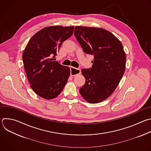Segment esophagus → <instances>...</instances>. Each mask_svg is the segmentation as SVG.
<instances>
[{
  "mask_svg": "<svg viewBox=\"0 0 151 151\" xmlns=\"http://www.w3.org/2000/svg\"><path fill=\"white\" fill-rule=\"evenodd\" d=\"M70 75L72 76H75L78 74H80L81 72L80 69H76L72 66H70Z\"/></svg>",
  "mask_w": 151,
  "mask_h": 151,
  "instance_id": "34e87169",
  "label": "esophagus"
}]
</instances>
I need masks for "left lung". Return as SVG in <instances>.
I'll use <instances>...</instances> for the list:
<instances>
[{"label":"left lung","mask_w":151,"mask_h":151,"mask_svg":"<svg viewBox=\"0 0 151 151\" xmlns=\"http://www.w3.org/2000/svg\"><path fill=\"white\" fill-rule=\"evenodd\" d=\"M74 34L84 52L94 55L92 68L81 70L85 82L79 93L88 103L101 102L114 93L125 72L122 45L114 35L101 28L76 26Z\"/></svg>","instance_id":"8db88e82"}]
</instances>
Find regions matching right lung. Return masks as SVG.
<instances>
[{"label":"right lung","mask_w":151,"mask_h":151,"mask_svg":"<svg viewBox=\"0 0 151 151\" xmlns=\"http://www.w3.org/2000/svg\"><path fill=\"white\" fill-rule=\"evenodd\" d=\"M74 26H54L43 28L30 39L23 53L27 79L33 91L51 100L63 91L70 76L68 66L55 61L62 42L73 35Z\"/></svg>","instance_id":"right-lung-1"}]
</instances>
